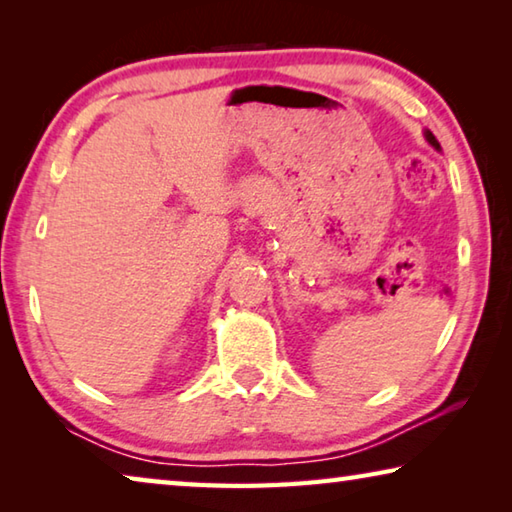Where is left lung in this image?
Listing matches in <instances>:
<instances>
[{
	"label": "left lung",
	"mask_w": 512,
	"mask_h": 512,
	"mask_svg": "<svg viewBox=\"0 0 512 512\" xmlns=\"http://www.w3.org/2000/svg\"><path fill=\"white\" fill-rule=\"evenodd\" d=\"M424 137H427V140H429V144H431V146H436V149H440V144H438L436 137H433V133H431V131L424 133Z\"/></svg>",
	"instance_id": "8db88e82"
}]
</instances>
